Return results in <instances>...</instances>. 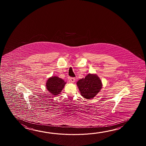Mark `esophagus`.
Here are the masks:
<instances>
[{
  "instance_id": "1",
  "label": "esophagus",
  "mask_w": 146,
  "mask_h": 146,
  "mask_svg": "<svg viewBox=\"0 0 146 146\" xmlns=\"http://www.w3.org/2000/svg\"><path fill=\"white\" fill-rule=\"evenodd\" d=\"M70 81L72 82H74V81H75V78H70Z\"/></svg>"
}]
</instances>
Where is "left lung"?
I'll return each instance as SVG.
<instances>
[{"mask_svg": "<svg viewBox=\"0 0 146 146\" xmlns=\"http://www.w3.org/2000/svg\"><path fill=\"white\" fill-rule=\"evenodd\" d=\"M81 96L86 99H92L100 92L102 84L99 77L95 74H89L77 82Z\"/></svg>", "mask_w": 146, "mask_h": 146, "instance_id": "obj_1", "label": "left lung"}]
</instances>
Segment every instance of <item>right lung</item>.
Listing matches in <instances>:
<instances>
[{
	"label": "right lung",
	"instance_id": "right-lung-1",
	"mask_svg": "<svg viewBox=\"0 0 146 146\" xmlns=\"http://www.w3.org/2000/svg\"><path fill=\"white\" fill-rule=\"evenodd\" d=\"M66 82L58 77L53 76L48 79L46 83L47 89L52 95L57 96L61 92Z\"/></svg>",
	"mask_w": 146,
	"mask_h": 146
}]
</instances>
